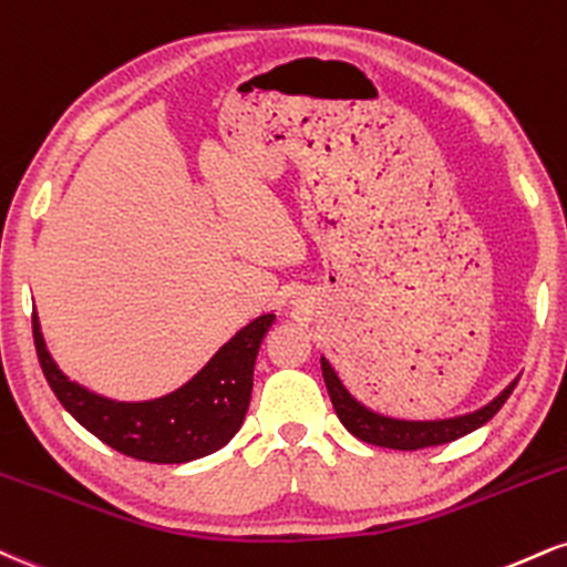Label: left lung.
<instances>
[{
	"label": "left lung",
	"mask_w": 567,
	"mask_h": 567,
	"mask_svg": "<svg viewBox=\"0 0 567 567\" xmlns=\"http://www.w3.org/2000/svg\"><path fill=\"white\" fill-rule=\"evenodd\" d=\"M322 378H324L327 393H330L332 406H336L338 420L343 422L346 431L357 435L359 441L372 443V446L399 449V452H417V449L441 446V443H452L456 439H462V435L478 431L481 425H486V422L499 412L504 401L509 399V393H513L517 385V380L515 383H509L488 406H483L473 414H462V417L435 420V422H406V420L380 417V414H374L367 406H361L359 401H353L351 393L346 391L343 383H340L336 370H332L327 359H322Z\"/></svg>",
	"instance_id": "left-lung-1"
}]
</instances>
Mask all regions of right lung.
<instances>
[{"label": "right lung", "mask_w": 567, "mask_h": 567, "mask_svg": "<svg viewBox=\"0 0 567 567\" xmlns=\"http://www.w3.org/2000/svg\"><path fill=\"white\" fill-rule=\"evenodd\" d=\"M271 322L275 313H261L245 324L179 391L155 401L124 404L71 383L47 351L37 313L31 317L39 364L52 393L73 420L115 452L158 465H179L214 454L240 431L254 391L258 346Z\"/></svg>", "instance_id": "right-lung-1"}]
</instances>
